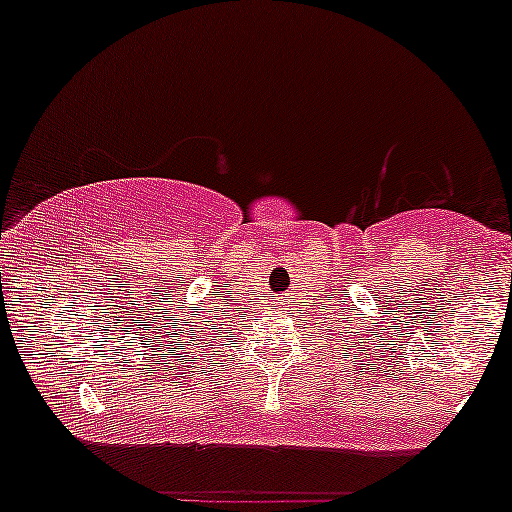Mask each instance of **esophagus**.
<instances>
[{"mask_svg": "<svg viewBox=\"0 0 512 512\" xmlns=\"http://www.w3.org/2000/svg\"><path fill=\"white\" fill-rule=\"evenodd\" d=\"M272 301H274L276 308H281V310H284L286 305H289V296H286V293H276V296L272 298Z\"/></svg>", "mask_w": 512, "mask_h": 512, "instance_id": "1", "label": "esophagus"}]
</instances>
